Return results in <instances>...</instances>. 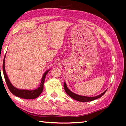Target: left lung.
I'll return each mask as SVG.
<instances>
[{"instance_id": "obj_1", "label": "left lung", "mask_w": 126, "mask_h": 126, "mask_svg": "<svg viewBox=\"0 0 126 126\" xmlns=\"http://www.w3.org/2000/svg\"><path fill=\"white\" fill-rule=\"evenodd\" d=\"M63 87H64V90H65L66 93L69 95V96L71 97L72 99H74L77 100L78 101H80V102H88L90 101H93L95 99H97L100 98L103 94H104L106 91H107L106 89L104 92H103L101 94L98 95L97 96H94V97H88V96H82V95H79L78 94H76L74 93L71 91L69 88H68V87L67 86V84L66 82H64L63 83Z\"/></svg>"}]
</instances>
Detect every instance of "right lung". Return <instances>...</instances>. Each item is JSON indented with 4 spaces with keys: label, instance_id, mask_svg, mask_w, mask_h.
<instances>
[{
    "label": "right lung",
    "instance_id": "1",
    "mask_svg": "<svg viewBox=\"0 0 126 126\" xmlns=\"http://www.w3.org/2000/svg\"><path fill=\"white\" fill-rule=\"evenodd\" d=\"M5 58L6 55L4 57L3 61L2 71L7 85L8 86V89L10 91V92L13 94H14L15 96L21 98L26 99H35L38 97H39L40 96V94H41V93L43 92L44 89V83L45 80V78L46 77V75L48 73V72L50 70V68L44 72V73L43 74V76H42L40 85L37 87V88L31 90L25 89H19L13 85L12 83H11V82L9 80L8 76H7L5 66Z\"/></svg>",
    "mask_w": 126,
    "mask_h": 126
}]
</instances>
